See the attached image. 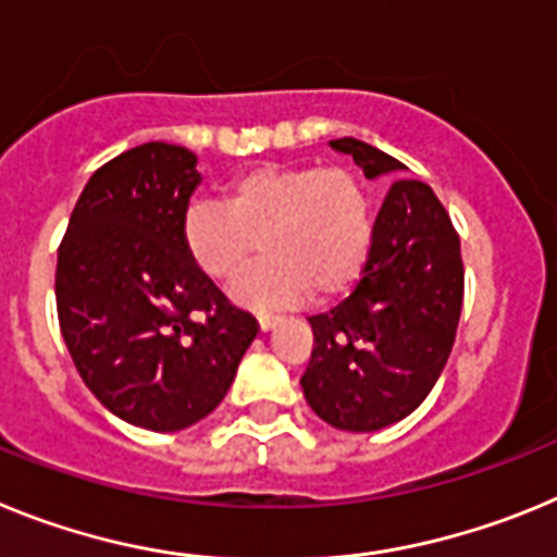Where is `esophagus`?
Here are the masks:
<instances>
[{"mask_svg":"<svg viewBox=\"0 0 557 557\" xmlns=\"http://www.w3.org/2000/svg\"><path fill=\"white\" fill-rule=\"evenodd\" d=\"M275 321H278V318H275V314H270V312H259V326H262V332H270V329L275 326Z\"/></svg>","mask_w":557,"mask_h":557,"instance_id":"esophagus-1","label":"esophagus"}]
</instances>
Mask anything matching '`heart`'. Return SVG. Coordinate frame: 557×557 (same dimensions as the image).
<instances>
[{
	"mask_svg": "<svg viewBox=\"0 0 557 557\" xmlns=\"http://www.w3.org/2000/svg\"><path fill=\"white\" fill-rule=\"evenodd\" d=\"M191 264L218 284L234 282L243 304L318 301L348 293L366 270L376 214L366 181L351 166L262 164L236 175L223 203L195 200L181 223Z\"/></svg>",
	"mask_w": 557,
	"mask_h": 557,
	"instance_id": "b5f03b06",
	"label": "heart"
}]
</instances>
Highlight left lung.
Returning <instances> with one entry per match:
<instances>
[{
  "mask_svg": "<svg viewBox=\"0 0 557 557\" xmlns=\"http://www.w3.org/2000/svg\"><path fill=\"white\" fill-rule=\"evenodd\" d=\"M332 147L354 156L366 178L407 170L351 136ZM460 309L462 256L449 211L424 181H393L354 293L309 318L314 346L301 376L309 407L348 432L407 418L444 371Z\"/></svg>",
  "mask_w": 557,
  "mask_h": 557,
  "instance_id": "1",
  "label": "left lung"
}]
</instances>
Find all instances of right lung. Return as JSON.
I'll return each instance as SVG.
<instances>
[{
  "mask_svg": "<svg viewBox=\"0 0 557 557\" xmlns=\"http://www.w3.org/2000/svg\"><path fill=\"white\" fill-rule=\"evenodd\" d=\"M195 164L166 141L120 152L88 178L58 245V323L77 373L113 416L156 432L209 416L259 332L184 248Z\"/></svg>",
  "mask_w": 557,
  "mask_h": 557,
  "instance_id": "obj_1",
  "label": "right lung"
}]
</instances>
